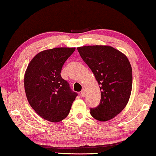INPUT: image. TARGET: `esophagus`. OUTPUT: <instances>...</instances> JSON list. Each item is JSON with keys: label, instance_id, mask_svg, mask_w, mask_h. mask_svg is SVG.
I'll use <instances>...</instances> for the list:
<instances>
[{"label": "esophagus", "instance_id": "obj_1", "mask_svg": "<svg viewBox=\"0 0 156 156\" xmlns=\"http://www.w3.org/2000/svg\"><path fill=\"white\" fill-rule=\"evenodd\" d=\"M81 95H82V97H84L85 95H86V89H83L82 91H81Z\"/></svg>", "mask_w": 156, "mask_h": 156}]
</instances>
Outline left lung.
<instances>
[{"instance_id": "obj_1", "label": "left lung", "mask_w": 156, "mask_h": 156, "mask_svg": "<svg viewBox=\"0 0 156 156\" xmlns=\"http://www.w3.org/2000/svg\"><path fill=\"white\" fill-rule=\"evenodd\" d=\"M84 62L94 74L101 90V101L90 114L99 121L116 116L129 102L132 89V68L127 57L108 45L77 48Z\"/></svg>"}]
</instances>
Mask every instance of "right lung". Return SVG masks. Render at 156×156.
Here are the masks:
<instances>
[{
	"mask_svg": "<svg viewBox=\"0 0 156 156\" xmlns=\"http://www.w3.org/2000/svg\"><path fill=\"white\" fill-rule=\"evenodd\" d=\"M75 48H57L40 52L32 59L24 76L27 101L37 114L50 122H59L69 114L77 94L61 76L65 61Z\"/></svg>",
	"mask_w": 156,
	"mask_h": 156,
	"instance_id": "obj_1",
	"label": "right lung"
}]
</instances>
